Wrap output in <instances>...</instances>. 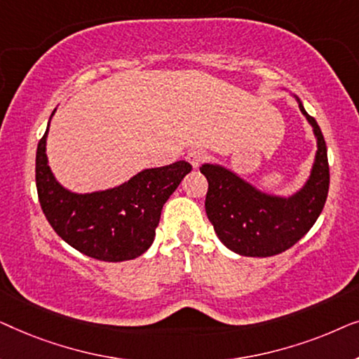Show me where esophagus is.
<instances>
[{
	"mask_svg": "<svg viewBox=\"0 0 359 359\" xmlns=\"http://www.w3.org/2000/svg\"><path fill=\"white\" fill-rule=\"evenodd\" d=\"M205 158H208V154H205V150L203 149H193L188 151V155H186V160H188L194 168H198Z\"/></svg>",
	"mask_w": 359,
	"mask_h": 359,
	"instance_id": "34e87169",
	"label": "esophagus"
}]
</instances>
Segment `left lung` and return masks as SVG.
<instances>
[{"instance_id":"obj_1","label":"left lung","mask_w":359,"mask_h":359,"mask_svg":"<svg viewBox=\"0 0 359 359\" xmlns=\"http://www.w3.org/2000/svg\"><path fill=\"white\" fill-rule=\"evenodd\" d=\"M299 109L313 127L317 155L307 183L291 198L264 194L220 165L201 166L209 183L205 214L220 242L243 257L263 258L286 252L312 229L325 205L330 184L325 139L301 101Z\"/></svg>"}]
</instances>
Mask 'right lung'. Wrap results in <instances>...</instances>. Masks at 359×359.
I'll use <instances>...</instances> for the list:
<instances>
[{
    "mask_svg": "<svg viewBox=\"0 0 359 359\" xmlns=\"http://www.w3.org/2000/svg\"><path fill=\"white\" fill-rule=\"evenodd\" d=\"M47 132L48 127L37 145L36 184L42 212L58 237L101 262H126L145 253L163 204L193 166L181 160L140 171L117 188L76 194L53 178L46 155Z\"/></svg>",
    "mask_w": 359,
    "mask_h": 359,
    "instance_id": "right-lung-1",
    "label": "right lung"
}]
</instances>
